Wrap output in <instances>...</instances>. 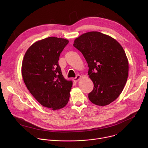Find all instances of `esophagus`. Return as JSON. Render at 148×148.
Instances as JSON below:
<instances>
[{"label": "esophagus", "instance_id": "esophagus-1", "mask_svg": "<svg viewBox=\"0 0 148 148\" xmlns=\"http://www.w3.org/2000/svg\"><path fill=\"white\" fill-rule=\"evenodd\" d=\"M81 77V75H77L74 78V81H75V82H77L79 79H80V78Z\"/></svg>", "mask_w": 148, "mask_h": 148}]
</instances>
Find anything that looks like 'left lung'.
Returning a JSON list of instances; mask_svg holds the SVG:
<instances>
[{
  "label": "left lung",
  "mask_w": 148,
  "mask_h": 148,
  "mask_svg": "<svg viewBox=\"0 0 148 148\" xmlns=\"http://www.w3.org/2000/svg\"><path fill=\"white\" fill-rule=\"evenodd\" d=\"M86 60L88 75L94 83L88 98L93 103L105 106L122 92L128 76V61L118 42L98 32L84 33L73 44Z\"/></svg>",
  "instance_id": "left-lung-1"
}]
</instances>
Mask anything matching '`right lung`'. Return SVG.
<instances>
[{
    "label": "right lung",
    "instance_id": "1",
    "mask_svg": "<svg viewBox=\"0 0 148 148\" xmlns=\"http://www.w3.org/2000/svg\"><path fill=\"white\" fill-rule=\"evenodd\" d=\"M69 40L50 37L34 43L27 50L22 74L32 95L43 106L57 110L67 104L73 82L63 77L58 60Z\"/></svg>",
    "mask_w": 148,
    "mask_h": 148
}]
</instances>
